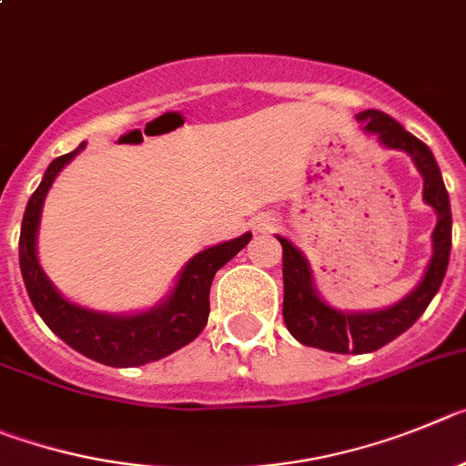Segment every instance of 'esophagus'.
I'll list each match as a JSON object with an SVG mask.
<instances>
[{
  "label": "esophagus",
  "mask_w": 466,
  "mask_h": 466,
  "mask_svg": "<svg viewBox=\"0 0 466 466\" xmlns=\"http://www.w3.org/2000/svg\"><path fill=\"white\" fill-rule=\"evenodd\" d=\"M271 228H274V218L271 216L258 218V223H255V229H258V232H267V229Z\"/></svg>",
  "instance_id": "obj_1"
}]
</instances>
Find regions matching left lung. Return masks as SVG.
<instances>
[{
	"mask_svg": "<svg viewBox=\"0 0 466 466\" xmlns=\"http://www.w3.org/2000/svg\"><path fill=\"white\" fill-rule=\"evenodd\" d=\"M358 123L362 125L364 132L376 134L380 146L410 155V160L422 176V199L437 211V228L431 232V258L420 283L404 299L380 311H339L322 301L304 255L288 238L279 237L283 246L285 327L299 343L320 348L327 353H374L404 334L425 313L430 301L439 292L451 259V199L431 150L413 134L406 132L395 118L376 108L358 113Z\"/></svg>",
	"mask_w": 466,
	"mask_h": 466,
	"instance_id": "left-lung-1",
	"label": "left lung"
}]
</instances>
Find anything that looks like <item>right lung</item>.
<instances>
[{
  "instance_id": "add662e5",
  "label": "right lung",
  "mask_w": 466,
  "mask_h": 466,
  "mask_svg": "<svg viewBox=\"0 0 466 466\" xmlns=\"http://www.w3.org/2000/svg\"><path fill=\"white\" fill-rule=\"evenodd\" d=\"M83 148L86 144L50 162L39 187L29 197L20 228V271L36 313L66 346L106 367H141L167 358L199 337L211 311L208 292L213 276L250 241L253 234L246 232L232 241L218 243L187 259L171 295L148 311L111 316L65 299L41 269L36 258V232L44 199L56 176Z\"/></svg>"
}]
</instances>
